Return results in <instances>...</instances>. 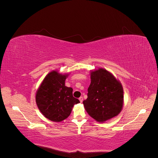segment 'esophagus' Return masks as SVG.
Returning a JSON list of instances; mask_svg holds the SVG:
<instances>
[{"instance_id":"obj_1","label":"esophagus","mask_w":158,"mask_h":158,"mask_svg":"<svg viewBox=\"0 0 158 158\" xmlns=\"http://www.w3.org/2000/svg\"><path fill=\"white\" fill-rule=\"evenodd\" d=\"M79 100H80V102L81 103H82V102H83V98H82V97H80V98H79Z\"/></svg>"}]
</instances>
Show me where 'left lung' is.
Instances as JSON below:
<instances>
[{
    "label": "left lung",
    "mask_w": 158,
    "mask_h": 158,
    "mask_svg": "<svg viewBox=\"0 0 158 158\" xmlns=\"http://www.w3.org/2000/svg\"><path fill=\"white\" fill-rule=\"evenodd\" d=\"M90 79L88 98L83 102L85 111L99 123L117 116L124 104L123 88L120 81L102 68L91 70Z\"/></svg>",
    "instance_id": "obj_1"
}]
</instances>
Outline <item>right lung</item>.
I'll return each mask as SVG.
<instances>
[{"mask_svg": "<svg viewBox=\"0 0 158 158\" xmlns=\"http://www.w3.org/2000/svg\"><path fill=\"white\" fill-rule=\"evenodd\" d=\"M69 73L52 70L46 75L38 88L35 102L43 115L54 122L63 121L70 115L75 104L80 101L73 95V88L65 85Z\"/></svg>", "mask_w": 158, "mask_h": 158, "instance_id": "right-lung-1", "label": "right lung"}]
</instances>
